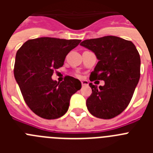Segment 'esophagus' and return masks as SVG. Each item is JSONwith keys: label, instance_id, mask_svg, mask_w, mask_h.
<instances>
[{"label": "esophagus", "instance_id": "obj_1", "mask_svg": "<svg viewBox=\"0 0 153 153\" xmlns=\"http://www.w3.org/2000/svg\"><path fill=\"white\" fill-rule=\"evenodd\" d=\"M81 83H82V86H88L89 83L87 80H82L81 81Z\"/></svg>", "mask_w": 153, "mask_h": 153}]
</instances>
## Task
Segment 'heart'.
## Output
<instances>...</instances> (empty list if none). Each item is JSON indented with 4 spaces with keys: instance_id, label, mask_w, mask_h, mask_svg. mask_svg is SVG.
<instances>
[{
    "instance_id": "1",
    "label": "heart",
    "mask_w": 153,
    "mask_h": 153,
    "mask_svg": "<svg viewBox=\"0 0 153 153\" xmlns=\"http://www.w3.org/2000/svg\"><path fill=\"white\" fill-rule=\"evenodd\" d=\"M77 76H79V75H77Z\"/></svg>"
}]
</instances>
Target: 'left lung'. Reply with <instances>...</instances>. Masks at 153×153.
Returning <instances> with one entry per match:
<instances>
[{"label": "left lung", "instance_id": "obj_1", "mask_svg": "<svg viewBox=\"0 0 153 153\" xmlns=\"http://www.w3.org/2000/svg\"><path fill=\"white\" fill-rule=\"evenodd\" d=\"M81 46L95 53L98 63L90 79L103 80L98 87L90 83L86 100L89 112L97 118L112 119L127 107L140 77V56L136 46L118 36L85 40Z\"/></svg>", "mask_w": 153, "mask_h": 153}]
</instances>
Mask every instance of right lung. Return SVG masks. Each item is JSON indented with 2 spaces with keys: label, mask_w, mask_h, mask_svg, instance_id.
<instances>
[{
  "label": "right lung",
  "mask_w": 153,
  "mask_h": 153,
  "mask_svg": "<svg viewBox=\"0 0 153 153\" xmlns=\"http://www.w3.org/2000/svg\"><path fill=\"white\" fill-rule=\"evenodd\" d=\"M81 40L39 37L25 42L16 53L14 77L24 100L37 116L54 120L67 113L73 94L81 82L67 76L59 83L53 80V71L63 67L66 56Z\"/></svg>",
  "instance_id": "add662e5"
}]
</instances>
